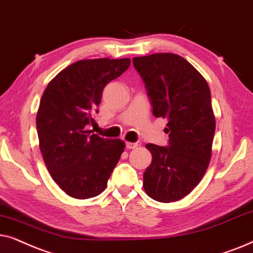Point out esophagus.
Instances as JSON below:
<instances>
[{
	"mask_svg": "<svg viewBox=\"0 0 253 253\" xmlns=\"http://www.w3.org/2000/svg\"><path fill=\"white\" fill-rule=\"evenodd\" d=\"M139 146L137 143H134V142H126V148L127 149H135V148Z\"/></svg>",
	"mask_w": 253,
	"mask_h": 253,
	"instance_id": "34e87169",
	"label": "esophagus"
}]
</instances>
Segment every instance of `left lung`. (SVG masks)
I'll list each match as a JSON object with an SVG mask.
<instances>
[{
	"label": "left lung",
	"instance_id": "8db88e82",
	"mask_svg": "<svg viewBox=\"0 0 253 253\" xmlns=\"http://www.w3.org/2000/svg\"><path fill=\"white\" fill-rule=\"evenodd\" d=\"M156 118H167L169 146L148 143L153 160L143 173L151 199L173 203L200 183L211 157L215 117L204 76L184 58L156 53L133 58Z\"/></svg>",
	"mask_w": 253,
	"mask_h": 253
}]
</instances>
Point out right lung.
I'll return each instance as SVG.
<instances>
[{"instance_id": "right-lung-1", "label": "right lung", "mask_w": 253, "mask_h": 253, "mask_svg": "<svg viewBox=\"0 0 253 253\" xmlns=\"http://www.w3.org/2000/svg\"><path fill=\"white\" fill-rule=\"evenodd\" d=\"M130 60L91 59L74 62L46 86L37 112L39 148L50 177L69 197L102 193L124 153L125 142L91 134L87 125L104 87L128 69Z\"/></svg>"}]
</instances>
